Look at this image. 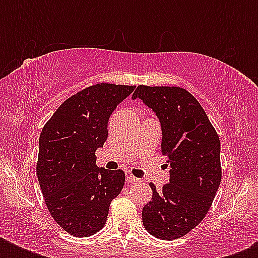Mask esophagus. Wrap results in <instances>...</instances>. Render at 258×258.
<instances>
[{
    "instance_id": "34e87169",
    "label": "esophagus",
    "mask_w": 258,
    "mask_h": 258,
    "mask_svg": "<svg viewBox=\"0 0 258 258\" xmlns=\"http://www.w3.org/2000/svg\"><path fill=\"white\" fill-rule=\"evenodd\" d=\"M125 180L128 182V183H134V182H138V178L137 176H134L131 172H125Z\"/></svg>"
}]
</instances>
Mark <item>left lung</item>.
<instances>
[{"mask_svg":"<svg viewBox=\"0 0 258 258\" xmlns=\"http://www.w3.org/2000/svg\"><path fill=\"white\" fill-rule=\"evenodd\" d=\"M141 97L162 124V155L170 179L143 206L146 230L161 240H176L196 228L212 208L221 183V143L216 128L196 97L182 87L138 86Z\"/></svg>","mask_w":258,"mask_h":258,"instance_id":"8db88e82","label":"left lung"}]
</instances>
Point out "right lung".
Returning <instances> with one entry per match:
<instances>
[{
    "mask_svg": "<svg viewBox=\"0 0 258 258\" xmlns=\"http://www.w3.org/2000/svg\"><path fill=\"white\" fill-rule=\"evenodd\" d=\"M135 86L97 83L62 103L42 127L36 165L50 216L75 237L105 225L109 205L124 186L123 170L96 166L97 147L108 138V119Z\"/></svg>",
    "mask_w": 258,
    "mask_h": 258,
    "instance_id": "add662e5",
    "label": "right lung"
}]
</instances>
